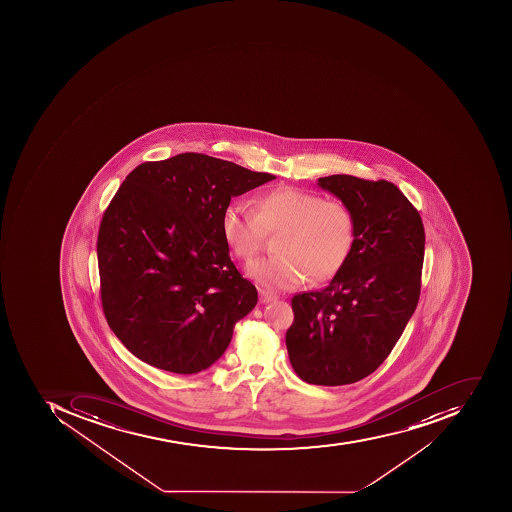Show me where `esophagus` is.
<instances>
[{
	"label": "esophagus",
	"mask_w": 512,
	"mask_h": 512,
	"mask_svg": "<svg viewBox=\"0 0 512 512\" xmlns=\"http://www.w3.org/2000/svg\"><path fill=\"white\" fill-rule=\"evenodd\" d=\"M258 293H260L261 304H268V302H271L272 299H274V296H272L271 293H268V291L260 290Z\"/></svg>",
	"instance_id": "esophagus-1"
}]
</instances>
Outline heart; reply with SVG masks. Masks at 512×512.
Masks as SVG:
<instances>
[{"instance_id": "1", "label": "heart", "mask_w": 512, "mask_h": 512, "mask_svg": "<svg viewBox=\"0 0 512 512\" xmlns=\"http://www.w3.org/2000/svg\"><path fill=\"white\" fill-rule=\"evenodd\" d=\"M222 236L232 254L251 261L277 235L276 255L254 261L247 274L269 291H288L309 279L321 283L346 265L356 240V218L348 203L323 199L294 186L260 194L254 210L243 202L225 207Z\"/></svg>"}]
</instances>
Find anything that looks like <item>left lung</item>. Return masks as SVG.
<instances>
[{
  "instance_id": "8db88e82",
  "label": "left lung",
  "mask_w": 512,
  "mask_h": 512,
  "mask_svg": "<svg viewBox=\"0 0 512 512\" xmlns=\"http://www.w3.org/2000/svg\"><path fill=\"white\" fill-rule=\"evenodd\" d=\"M348 203L356 240L346 265L319 291L291 299V367L307 384H354L381 367L417 309L425 227L417 208L387 180L321 177Z\"/></svg>"
}]
</instances>
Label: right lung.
Instances as JSON below:
<instances>
[{"mask_svg":"<svg viewBox=\"0 0 512 512\" xmlns=\"http://www.w3.org/2000/svg\"><path fill=\"white\" fill-rule=\"evenodd\" d=\"M274 178L203 153L127 175L103 213L97 258L103 313L133 356L193 374L224 354L258 294L230 260L222 213Z\"/></svg>","mask_w":512,"mask_h":512,"instance_id":"obj_1","label":"right lung"}]
</instances>
